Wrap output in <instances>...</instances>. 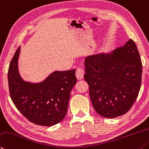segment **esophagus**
Segmentation results:
<instances>
[{"mask_svg": "<svg viewBox=\"0 0 149 149\" xmlns=\"http://www.w3.org/2000/svg\"><path fill=\"white\" fill-rule=\"evenodd\" d=\"M85 72L83 70L82 68H77L76 69V72H75V76H76L77 79H82L84 76Z\"/></svg>", "mask_w": 149, "mask_h": 149, "instance_id": "obj_1", "label": "esophagus"}]
</instances>
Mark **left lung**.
<instances>
[{
	"mask_svg": "<svg viewBox=\"0 0 149 149\" xmlns=\"http://www.w3.org/2000/svg\"><path fill=\"white\" fill-rule=\"evenodd\" d=\"M85 65L84 79L94 110L105 118L126 114L141 85L142 63L135 42L129 40L112 54L88 56Z\"/></svg>",
	"mask_w": 149,
	"mask_h": 149,
	"instance_id": "obj_1",
	"label": "left lung"
}]
</instances>
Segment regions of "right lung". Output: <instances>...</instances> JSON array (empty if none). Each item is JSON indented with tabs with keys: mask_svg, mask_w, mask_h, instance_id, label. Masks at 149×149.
<instances>
[{
	"mask_svg": "<svg viewBox=\"0 0 149 149\" xmlns=\"http://www.w3.org/2000/svg\"><path fill=\"white\" fill-rule=\"evenodd\" d=\"M20 47L11 61L8 72L11 99L21 114L35 124L50 126L63 119L66 114L70 93L77 82L75 69L56 71L44 81H23L17 70Z\"/></svg>",
	"mask_w": 149,
	"mask_h": 149,
	"instance_id": "right-lung-1",
	"label": "right lung"
}]
</instances>
